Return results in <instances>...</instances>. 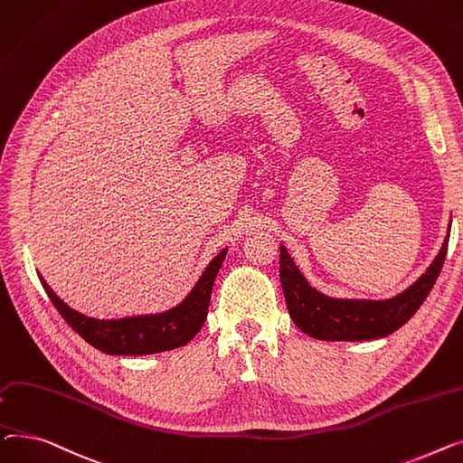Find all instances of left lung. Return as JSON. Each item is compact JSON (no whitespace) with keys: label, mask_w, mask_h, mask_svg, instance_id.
Here are the masks:
<instances>
[{"label":"left lung","mask_w":463,"mask_h":463,"mask_svg":"<svg viewBox=\"0 0 463 463\" xmlns=\"http://www.w3.org/2000/svg\"><path fill=\"white\" fill-rule=\"evenodd\" d=\"M449 233L426 273L413 286L385 301L335 298L319 293L307 282L286 247L280 244V284L293 323L308 336L331 342L375 340L392 335L411 319L436 284L445 263Z\"/></svg>","instance_id":"8db88e82"}]
</instances>
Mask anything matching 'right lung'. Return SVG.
Here are the masks:
<instances>
[{
  "label": "right lung",
  "mask_w": 463,
  "mask_h": 463,
  "mask_svg": "<svg viewBox=\"0 0 463 463\" xmlns=\"http://www.w3.org/2000/svg\"><path fill=\"white\" fill-rule=\"evenodd\" d=\"M226 252L228 249L213 258L193 291L184 297V301L172 310L149 316H132L123 319L88 317L67 307L44 282V279H39L52 305L58 308L61 317L69 323V327H72V331L88 344L102 353H108V355H151V353L186 345L200 333L207 317L211 289Z\"/></svg>",
  "instance_id": "obj_1"
}]
</instances>
